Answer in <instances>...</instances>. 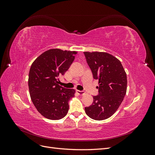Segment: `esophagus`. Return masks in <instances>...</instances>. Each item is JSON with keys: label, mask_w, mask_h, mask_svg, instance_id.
<instances>
[{"label": "esophagus", "mask_w": 155, "mask_h": 155, "mask_svg": "<svg viewBox=\"0 0 155 155\" xmlns=\"http://www.w3.org/2000/svg\"><path fill=\"white\" fill-rule=\"evenodd\" d=\"M77 93L78 94V95L79 96H83L85 94V92L83 91H77Z\"/></svg>", "instance_id": "1"}]
</instances>
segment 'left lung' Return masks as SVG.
Instances as JSON below:
<instances>
[{
    "instance_id": "1",
    "label": "left lung",
    "mask_w": 155,
    "mask_h": 155,
    "mask_svg": "<svg viewBox=\"0 0 155 155\" xmlns=\"http://www.w3.org/2000/svg\"><path fill=\"white\" fill-rule=\"evenodd\" d=\"M93 78L99 80L98 94L93 103L85 108L86 114L95 120L109 118L118 109L127 91V75L120 61L106 52H83Z\"/></svg>"
}]
</instances>
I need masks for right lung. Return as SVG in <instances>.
Returning <instances> with one entry per match:
<instances>
[{
	"instance_id": "1",
	"label": "right lung",
	"mask_w": 155,
	"mask_h": 155,
	"mask_svg": "<svg viewBox=\"0 0 155 155\" xmlns=\"http://www.w3.org/2000/svg\"><path fill=\"white\" fill-rule=\"evenodd\" d=\"M76 51L50 49L40 55L30 69L28 87L31 100L39 113L50 120H60L67 114L68 101L74 96V89L58 84L72 64Z\"/></svg>"
}]
</instances>
